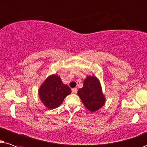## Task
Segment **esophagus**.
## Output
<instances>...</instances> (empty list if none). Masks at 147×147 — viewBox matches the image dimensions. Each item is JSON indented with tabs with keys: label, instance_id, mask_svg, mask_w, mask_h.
Listing matches in <instances>:
<instances>
[{
	"label": "esophagus",
	"instance_id": "1",
	"mask_svg": "<svg viewBox=\"0 0 147 147\" xmlns=\"http://www.w3.org/2000/svg\"><path fill=\"white\" fill-rule=\"evenodd\" d=\"M72 93L74 94H76L77 93V88H74V89H72Z\"/></svg>",
	"mask_w": 147,
	"mask_h": 147
}]
</instances>
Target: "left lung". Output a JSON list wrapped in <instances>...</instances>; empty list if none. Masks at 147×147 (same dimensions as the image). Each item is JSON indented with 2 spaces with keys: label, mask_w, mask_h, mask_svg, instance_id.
<instances>
[{
  "label": "left lung",
  "mask_w": 147,
  "mask_h": 147,
  "mask_svg": "<svg viewBox=\"0 0 147 147\" xmlns=\"http://www.w3.org/2000/svg\"><path fill=\"white\" fill-rule=\"evenodd\" d=\"M78 95L86 108L93 112L101 108L105 103L100 83L93 76L85 79L83 87L78 90Z\"/></svg>",
  "instance_id": "obj_1"
}]
</instances>
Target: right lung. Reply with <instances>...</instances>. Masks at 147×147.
Listing matches in <instances>:
<instances>
[{
    "instance_id": "add662e5",
    "label": "right lung",
    "mask_w": 147,
    "mask_h": 147,
    "mask_svg": "<svg viewBox=\"0 0 147 147\" xmlns=\"http://www.w3.org/2000/svg\"><path fill=\"white\" fill-rule=\"evenodd\" d=\"M70 93H71V90L69 87L64 85L60 78L56 75L47 78L39 91L41 100L49 109L60 106L64 98Z\"/></svg>"
}]
</instances>
